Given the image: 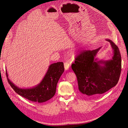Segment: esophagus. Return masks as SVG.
Returning a JSON list of instances; mask_svg holds the SVG:
<instances>
[{
  "instance_id": "esophagus-1",
  "label": "esophagus",
  "mask_w": 128,
  "mask_h": 128,
  "mask_svg": "<svg viewBox=\"0 0 128 128\" xmlns=\"http://www.w3.org/2000/svg\"><path fill=\"white\" fill-rule=\"evenodd\" d=\"M70 68V64L68 62H64V68L65 70H68Z\"/></svg>"
}]
</instances>
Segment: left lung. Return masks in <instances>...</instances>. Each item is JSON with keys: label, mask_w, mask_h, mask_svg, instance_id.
<instances>
[{"label": "left lung", "mask_w": 128, "mask_h": 128, "mask_svg": "<svg viewBox=\"0 0 128 128\" xmlns=\"http://www.w3.org/2000/svg\"><path fill=\"white\" fill-rule=\"evenodd\" d=\"M113 50L111 60L96 58L102 47L93 50H84L75 58L72 68L77 78L78 89L84 97L96 98L115 86L122 70V58L118 47L106 39Z\"/></svg>", "instance_id": "obj_1"}]
</instances>
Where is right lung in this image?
Listing matches in <instances>:
<instances>
[{
	"instance_id": "right-lung-1",
	"label": "right lung",
	"mask_w": 128,
	"mask_h": 128,
	"mask_svg": "<svg viewBox=\"0 0 128 128\" xmlns=\"http://www.w3.org/2000/svg\"><path fill=\"white\" fill-rule=\"evenodd\" d=\"M64 71L63 62L51 64L41 82L30 88H18L10 81L6 70V75L9 84L18 95L32 102L43 103L49 100L55 95L57 84Z\"/></svg>"
}]
</instances>
